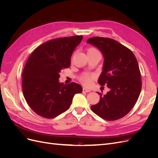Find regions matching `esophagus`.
<instances>
[{
    "mask_svg": "<svg viewBox=\"0 0 158 158\" xmlns=\"http://www.w3.org/2000/svg\"><path fill=\"white\" fill-rule=\"evenodd\" d=\"M82 91L84 92H91V89L89 88H83Z\"/></svg>",
    "mask_w": 158,
    "mask_h": 158,
    "instance_id": "esophagus-1",
    "label": "esophagus"
}]
</instances>
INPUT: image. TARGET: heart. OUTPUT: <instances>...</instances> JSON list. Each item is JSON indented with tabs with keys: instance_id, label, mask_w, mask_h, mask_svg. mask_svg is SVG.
<instances>
[{
	"instance_id": "b5f03b06",
	"label": "heart",
	"mask_w": 158,
	"mask_h": 158,
	"mask_svg": "<svg viewBox=\"0 0 158 158\" xmlns=\"http://www.w3.org/2000/svg\"><path fill=\"white\" fill-rule=\"evenodd\" d=\"M94 51H98L96 49L94 48H90L88 49V52H94ZM94 75L92 74H89V73H85L83 74L82 76H81V77L80 78V80L82 82L84 85H89L92 83V80L94 78Z\"/></svg>"
}]
</instances>
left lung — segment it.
Instances as JSON below:
<instances>
[{"label": "left lung", "mask_w": 158, "mask_h": 158, "mask_svg": "<svg viewBox=\"0 0 158 158\" xmlns=\"http://www.w3.org/2000/svg\"><path fill=\"white\" fill-rule=\"evenodd\" d=\"M87 43L97 47L103 54V70L98 83L110 89L106 95L98 93L99 102L91 109L105 120H117L130 112L141 92L137 60L130 49L113 39L94 37L88 39Z\"/></svg>", "instance_id": "left-lung-1"}]
</instances>
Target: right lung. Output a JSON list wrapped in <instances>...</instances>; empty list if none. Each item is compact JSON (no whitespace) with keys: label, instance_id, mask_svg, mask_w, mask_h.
Masks as SVG:
<instances>
[{"label":"right lung","instance_id":"add662e5","mask_svg":"<svg viewBox=\"0 0 158 158\" xmlns=\"http://www.w3.org/2000/svg\"><path fill=\"white\" fill-rule=\"evenodd\" d=\"M82 35L58 38L45 42L33 51L22 73L23 96L40 116L51 118L67 110L82 88L77 83H60L59 73L70 65L72 54Z\"/></svg>","mask_w":158,"mask_h":158}]
</instances>
